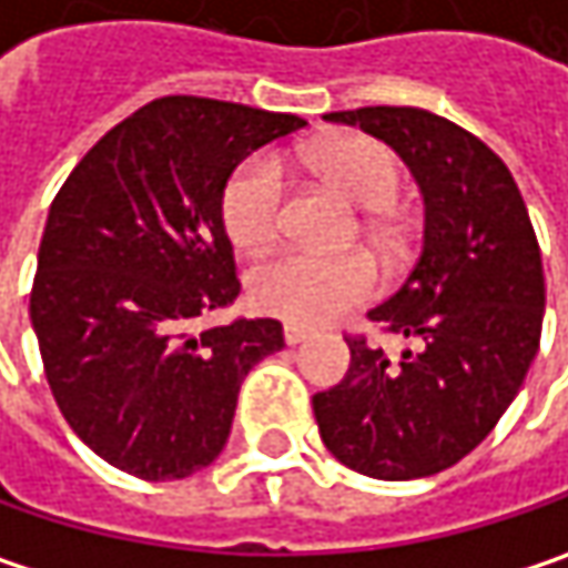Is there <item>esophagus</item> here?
<instances>
[{"mask_svg":"<svg viewBox=\"0 0 568 568\" xmlns=\"http://www.w3.org/2000/svg\"><path fill=\"white\" fill-rule=\"evenodd\" d=\"M283 335H285V344H302L305 337H312V332H308L305 325H295V322H285V325H283Z\"/></svg>","mask_w":568,"mask_h":568,"instance_id":"1","label":"esophagus"}]
</instances>
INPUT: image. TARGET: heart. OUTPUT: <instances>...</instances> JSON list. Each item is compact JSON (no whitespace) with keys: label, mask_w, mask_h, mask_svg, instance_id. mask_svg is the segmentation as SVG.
Returning a JSON list of instances; mask_svg holds the SVG:
<instances>
[{"label":"heart","mask_w":568,"mask_h":568,"mask_svg":"<svg viewBox=\"0 0 568 568\" xmlns=\"http://www.w3.org/2000/svg\"><path fill=\"white\" fill-rule=\"evenodd\" d=\"M318 179L335 184L361 207H387L399 191V159L377 139L344 135L305 145L298 152ZM221 214L231 240L243 250L273 243L285 221V181L270 152L236 165L224 187ZM377 292V266L367 253H308L283 250L263 260L250 276L256 308L295 325H322L357 308Z\"/></svg>","instance_id":"obj_1"}]
</instances>
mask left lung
<instances>
[{
	"label": "left lung",
	"instance_id": "left-lung-1",
	"mask_svg": "<svg viewBox=\"0 0 568 568\" xmlns=\"http://www.w3.org/2000/svg\"><path fill=\"white\" fill-rule=\"evenodd\" d=\"M325 120L384 139L426 201L423 253L367 318L413 341L389 361L347 335L351 367L312 409L325 448L381 481L429 478L485 442L537 357L542 260L507 165L468 130L416 106H361Z\"/></svg>",
	"mask_w": 568,
	"mask_h": 568
}]
</instances>
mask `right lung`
Segmentation results:
<instances>
[{"instance_id": "obj_1", "label": "right lung", "mask_w": 568, "mask_h": 568, "mask_svg": "<svg viewBox=\"0 0 568 568\" xmlns=\"http://www.w3.org/2000/svg\"><path fill=\"white\" fill-rule=\"evenodd\" d=\"M302 126L292 113L162 97L106 132L51 201L31 325L58 409L113 468L179 481L211 465L243 377L283 351L276 318L201 322L240 292L227 179Z\"/></svg>"}]
</instances>
